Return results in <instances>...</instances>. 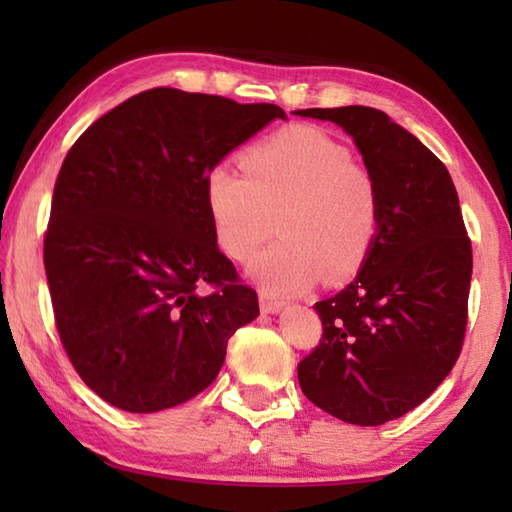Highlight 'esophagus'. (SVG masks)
Listing matches in <instances>:
<instances>
[{"label": "esophagus", "instance_id": "34e87169", "mask_svg": "<svg viewBox=\"0 0 512 512\" xmlns=\"http://www.w3.org/2000/svg\"><path fill=\"white\" fill-rule=\"evenodd\" d=\"M282 307H284V300L273 298L271 293L266 291H259V309H262L264 314H277Z\"/></svg>", "mask_w": 512, "mask_h": 512}]
</instances>
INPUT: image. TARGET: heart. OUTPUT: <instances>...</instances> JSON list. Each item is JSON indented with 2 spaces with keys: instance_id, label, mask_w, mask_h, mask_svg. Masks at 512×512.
<instances>
[{
  "instance_id": "obj_1",
  "label": "heart",
  "mask_w": 512,
  "mask_h": 512,
  "mask_svg": "<svg viewBox=\"0 0 512 512\" xmlns=\"http://www.w3.org/2000/svg\"><path fill=\"white\" fill-rule=\"evenodd\" d=\"M244 171L216 164L205 176V207L216 246L253 266L266 291L296 293L361 271L381 228L377 180L348 146L314 126H287L244 153Z\"/></svg>"
}]
</instances>
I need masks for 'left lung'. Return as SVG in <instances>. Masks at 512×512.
Listing matches in <instances>:
<instances>
[{
	"label": "left lung",
	"instance_id": "1",
	"mask_svg": "<svg viewBox=\"0 0 512 512\" xmlns=\"http://www.w3.org/2000/svg\"><path fill=\"white\" fill-rule=\"evenodd\" d=\"M348 133L377 180L381 228L354 282L314 305L323 334L298 363L302 393L343 422L377 427L436 391L461 354L472 241L443 162L368 106L307 108Z\"/></svg>",
	"mask_w": 512,
	"mask_h": 512
}]
</instances>
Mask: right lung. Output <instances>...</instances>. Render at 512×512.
I'll use <instances>...</instances> for the list:
<instances>
[{
  "label": "right lung",
  "instance_id": "obj_1",
  "mask_svg": "<svg viewBox=\"0 0 512 512\" xmlns=\"http://www.w3.org/2000/svg\"><path fill=\"white\" fill-rule=\"evenodd\" d=\"M280 117L275 103L153 88L67 151L45 232L60 343L101 400L171 409L219 375L257 293L214 241L205 176Z\"/></svg>",
  "mask_w": 512,
  "mask_h": 512
}]
</instances>
